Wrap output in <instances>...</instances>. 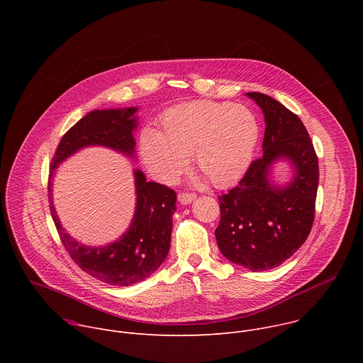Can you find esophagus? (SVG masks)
Segmentation results:
<instances>
[{"mask_svg": "<svg viewBox=\"0 0 363 363\" xmlns=\"http://www.w3.org/2000/svg\"><path fill=\"white\" fill-rule=\"evenodd\" d=\"M196 198V195L194 194V192H181L179 195H178V199H179V202L181 203H191L194 199Z\"/></svg>", "mask_w": 363, "mask_h": 363, "instance_id": "obj_1", "label": "esophagus"}]
</instances>
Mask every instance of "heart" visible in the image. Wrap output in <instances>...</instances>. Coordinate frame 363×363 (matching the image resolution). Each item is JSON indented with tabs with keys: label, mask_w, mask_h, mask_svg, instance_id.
<instances>
[{
	"label": "heart",
	"mask_w": 363,
	"mask_h": 363,
	"mask_svg": "<svg viewBox=\"0 0 363 363\" xmlns=\"http://www.w3.org/2000/svg\"><path fill=\"white\" fill-rule=\"evenodd\" d=\"M161 132L142 130L139 152L149 174L164 184H175L189 165L216 186H227L248 168L260 133L257 118L244 105L192 100L167 109L160 118Z\"/></svg>",
	"instance_id": "b5f03b06"
}]
</instances>
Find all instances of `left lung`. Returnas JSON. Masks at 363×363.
Listing matches in <instances>:
<instances>
[{
    "label": "left lung",
    "mask_w": 363,
    "mask_h": 363,
    "mask_svg": "<svg viewBox=\"0 0 363 363\" xmlns=\"http://www.w3.org/2000/svg\"><path fill=\"white\" fill-rule=\"evenodd\" d=\"M266 121L263 157L252 161L227 194L218 196L220 224L216 238L230 262L252 272L280 266L306 241L312 230L319 185V161L303 122L276 99L247 93ZM287 157L296 177L286 189L269 185V165Z\"/></svg>",
    "instance_id": "1"
}]
</instances>
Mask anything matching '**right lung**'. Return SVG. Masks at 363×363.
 <instances>
[{"label": "right lung", "instance_id": "obj_1", "mask_svg": "<svg viewBox=\"0 0 363 363\" xmlns=\"http://www.w3.org/2000/svg\"><path fill=\"white\" fill-rule=\"evenodd\" d=\"M135 112V108L90 112L63 135L50 164V213L60 240L72 260L83 272L111 286L135 284L150 276L164 263L171 245L177 192L158 182H146L145 175L135 171L138 203L129 231L111 245L91 248L79 244L65 233L51 203L50 179L55 168L83 146L103 145L132 155L135 149L132 130L136 126V118L132 115Z\"/></svg>", "mask_w": 363, "mask_h": 363}]
</instances>
